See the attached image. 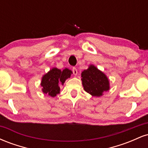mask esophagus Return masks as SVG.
<instances>
[{
    "mask_svg": "<svg viewBox=\"0 0 148 148\" xmlns=\"http://www.w3.org/2000/svg\"><path fill=\"white\" fill-rule=\"evenodd\" d=\"M72 72H73V74H74V75H75V76L77 75L78 71H77V69H76V67H73Z\"/></svg>",
    "mask_w": 148,
    "mask_h": 148,
    "instance_id": "obj_1",
    "label": "esophagus"
}]
</instances>
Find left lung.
I'll use <instances>...</instances> for the list:
<instances>
[{
	"instance_id": "left-lung-1",
	"label": "left lung",
	"mask_w": 148,
	"mask_h": 148,
	"mask_svg": "<svg viewBox=\"0 0 148 148\" xmlns=\"http://www.w3.org/2000/svg\"><path fill=\"white\" fill-rule=\"evenodd\" d=\"M81 81L86 92L93 97H101L110 89L109 79L94 64H90L81 72Z\"/></svg>"
}]
</instances>
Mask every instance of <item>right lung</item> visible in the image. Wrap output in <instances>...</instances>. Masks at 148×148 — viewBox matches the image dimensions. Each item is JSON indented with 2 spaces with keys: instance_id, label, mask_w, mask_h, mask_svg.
<instances>
[{
  "instance_id": "add662e5",
  "label": "right lung",
  "mask_w": 148,
  "mask_h": 148,
  "mask_svg": "<svg viewBox=\"0 0 148 148\" xmlns=\"http://www.w3.org/2000/svg\"><path fill=\"white\" fill-rule=\"evenodd\" d=\"M72 74V70L68 68L61 71L57 67H53L42 77L40 86L42 88V92L52 97L58 95L60 90L59 85H64L66 80L71 77Z\"/></svg>"
}]
</instances>
